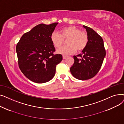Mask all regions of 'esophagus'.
I'll return each mask as SVG.
<instances>
[{
	"label": "esophagus",
	"instance_id": "obj_1",
	"mask_svg": "<svg viewBox=\"0 0 124 124\" xmlns=\"http://www.w3.org/2000/svg\"><path fill=\"white\" fill-rule=\"evenodd\" d=\"M67 58V56H64V55L63 56V59H66Z\"/></svg>",
	"mask_w": 124,
	"mask_h": 124
}]
</instances>
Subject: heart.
<instances>
[{
	"instance_id": "heart-1",
	"label": "heart",
	"mask_w": 124,
	"mask_h": 124,
	"mask_svg": "<svg viewBox=\"0 0 124 124\" xmlns=\"http://www.w3.org/2000/svg\"><path fill=\"white\" fill-rule=\"evenodd\" d=\"M67 40L66 46L59 49L57 52L64 55L74 53L77 51H82L85 49L88 42V37L86 32L81 31L73 26L64 28L60 31V34L53 31L51 35V40L56 48L62 46L64 40Z\"/></svg>"
}]
</instances>
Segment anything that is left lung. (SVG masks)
I'll return each mask as SVG.
<instances>
[{
    "label": "left lung",
    "instance_id": "left-lung-1",
    "mask_svg": "<svg viewBox=\"0 0 124 124\" xmlns=\"http://www.w3.org/2000/svg\"><path fill=\"white\" fill-rule=\"evenodd\" d=\"M83 27L87 31L88 42L82 53L73 56L74 63L70 69L72 75L81 80L90 79L96 75L106 54L102 38L92 28L85 25Z\"/></svg>",
    "mask_w": 124,
    "mask_h": 124
}]
</instances>
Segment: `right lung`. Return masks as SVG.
Segmentation results:
<instances>
[{
  "label": "right lung",
  "mask_w": 124,
  "mask_h": 124,
  "mask_svg": "<svg viewBox=\"0 0 124 124\" xmlns=\"http://www.w3.org/2000/svg\"><path fill=\"white\" fill-rule=\"evenodd\" d=\"M58 23L36 25L24 34L16 45L19 69L32 82L42 83L51 80L56 65L62 60V55L53 54L55 49L51 40Z\"/></svg>",
  "instance_id": "right-lung-1"
}]
</instances>
